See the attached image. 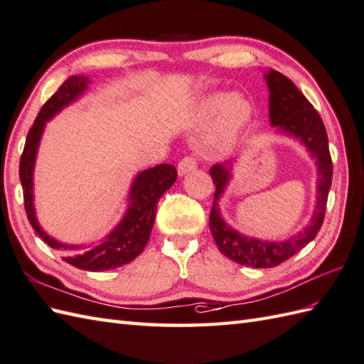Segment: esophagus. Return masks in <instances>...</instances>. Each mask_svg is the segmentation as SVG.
<instances>
[{
    "mask_svg": "<svg viewBox=\"0 0 364 364\" xmlns=\"http://www.w3.org/2000/svg\"><path fill=\"white\" fill-rule=\"evenodd\" d=\"M197 168V158L196 155H188L184 156L181 161L178 163V173L186 175L188 172H192Z\"/></svg>",
    "mask_w": 364,
    "mask_h": 364,
    "instance_id": "esophagus-1",
    "label": "esophagus"
}]
</instances>
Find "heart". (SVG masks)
Returning <instances> with one entry per match:
<instances>
[{
    "instance_id": "1",
    "label": "heart",
    "mask_w": 364,
    "mask_h": 364,
    "mask_svg": "<svg viewBox=\"0 0 364 364\" xmlns=\"http://www.w3.org/2000/svg\"><path fill=\"white\" fill-rule=\"evenodd\" d=\"M250 116L251 108L248 102L239 96H210L198 109L200 124H210L217 119L213 133V142L214 146L220 149L230 146L245 124L248 122Z\"/></svg>"
}]
</instances>
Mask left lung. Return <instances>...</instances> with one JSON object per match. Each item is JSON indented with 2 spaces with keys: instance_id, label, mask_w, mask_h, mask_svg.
<instances>
[{
  "instance_id": "left-lung-1",
  "label": "left lung",
  "mask_w": 364,
  "mask_h": 364,
  "mask_svg": "<svg viewBox=\"0 0 364 364\" xmlns=\"http://www.w3.org/2000/svg\"><path fill=\"white\" fill-rule=\"evenodd\" d=\"M267 83L269 88V121H272V125L277 127L284 133L296 136L309 149L311 156L316 159L318 198L310 225L294 237L284 242H265L245 237L225 223L220 209H218V197L222 196L228 181H230V171L226 167L230 163L210 167L209 172L215 184V192L209 214V228L217 248L228 259L237 262L240 265L255 268L277 267L316 237L324 222L327 197L333 173L326 127L314 105L287 75L279 71H269Z\"/></svg>"
}]
</instances>
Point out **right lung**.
Returning <instances> with one entry per match:
<instances>
[{
  "mask_svg": "<svg viewBox=\"0 0 364 364\" xmlns=\"http://www.w3.org/2000/svg\"><path fill=\"white\" fill-rule=\"evenodd\" d=\"M87 83L88 79L83 75H71L46 100L31 127L20 159V180L23 186L24 209H26L29 223L36 230L38 237L43 239L50 248L66 251L74 250L75 247L58 243L43 232L37 223L36 210H33L32 205V171L45 122L57 112H60L71 100L82 95V91L87 88ZM176 176H178V172H176L173 164H159L141 172L132 186L129 210H127L122 222L116 226V230L105 240L87 251L66 252L63 260L73 267L87 269V272H105V269L122 267L136 259L149 242L155 222L158 201L175 183Z\"/></svg>",
  "mask_w": 364,
  "mask_h": 364,
  "instance_id": "right-lung-1",
  "label": "right lung"
}]
</instances>
